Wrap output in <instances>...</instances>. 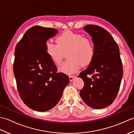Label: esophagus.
Masks as SVG:
<instances>
[{"instance_id": "esophagus-1", "label": "esophagus", "mask_w": 134, "mask_h": 134, "mask_svg": "<svg viewBox=\"0 0 134 134\" xmlns=\"http://www.w3.org/2000/svg\"><path fill=\"white\" fill-rule=\"evenodd\" d=\"M75 75H70V76H69V79H70V81H72L74 79H75Z\"/></svg>"}]
</instances>
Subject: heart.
<instances>
[{"instance_id": "heart-1", "label": "heart", "mask_w": 134, "mask_h": 134, "mask_svg": "<svg viewBox=\"0 0 134 134\" xmlns=\"http://www.w3.org/2000/svg\"><path fill=\"white\" fill-rule=\"evenodd\" d=\"M56 44L48 41L45 49L47 55L56 65L60 64L64 52L68 59L59 67L60 72L70 75L75 73L82 65L92 63L95 56V49L90 40L81 34L65 31L56 38Z\"/></svg>"}]
</instances>
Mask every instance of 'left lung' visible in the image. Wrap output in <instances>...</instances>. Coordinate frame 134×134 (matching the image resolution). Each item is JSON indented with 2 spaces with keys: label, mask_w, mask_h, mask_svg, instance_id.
<instances>
[{
  "label": "left lung",
  "mask_w": 134,
  "mask_h": 134,
  "mask_svg": "<svg viewBox=\"0 0 134 134\" xmlns=\"http://www.w3.org/2000/svg\"><path fill=\"white\" fill-rule=\"evenodd\" d=\"M83 29L92 37L95 56L87 69L78 76L84 82L80 96L88 106L102 109L115 100L120 86L123 70L120 51L112 36L104 28L87 25Z\"/></svg>",
  "instance_id": "left-lung-1"
}]
</instances>
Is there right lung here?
<instances>
[{"label":"right lung","instance_id":"right-lung-1","mask_svg":"<svg viewBox=\"0 0 134 134\" xmlns=\"http://www.w3.org/2000/svg\"><path fill=\"white\" fill-rule=\"evenodd\" d=\"M58 32L54 28L33 26L15 48L13 71L22 100L31 109L44 112L58 103L69 76L57 72V68L45 52L49 38Z\"/></svg>","mask_w":134,"mask_h":134}]
</instances>
